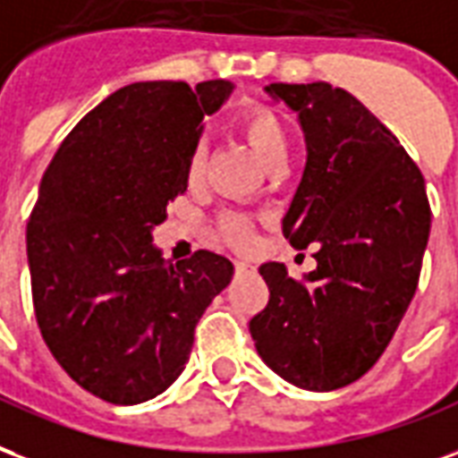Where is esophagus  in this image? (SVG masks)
Instances as JSON below:
<instances>
[{
    "label": "esophagus",
    "instance_id": "1",
    "mask_svg": "<svg viewBox=\"0 0 458 458\" xmlns=\"http://www.w3.org/2000/svg\"><path fill=\"white\" fill-rule=\"evenodd\" d=\"M233 270L236 273H249V270H253V266L246 261H233Z\"/></svg>",
    "mask_w": 458,
    "mask_h": 458
}]
</instances>
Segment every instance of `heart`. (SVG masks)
I'll return each mask as SVG.
<instances>
[{"label":"heart","mask_w":458,"mask_h":458,"mask_svg":"<svg viewBox=\"0 0 458 458\" xmlns=\"http://www.w3.org/2000/svg\"><path fill=\"white\" fill-rule=\"evenodd\" d=\"M233 126L249 141L256 156L268 165L278 168L288 153V133L280 122V116L261 105V102H246V105L233 114ZM205 170V146H195V151L188 158V178L197 180ZM215 233L229 246H249L253 239V222L249 215L242 212H225L216 216Z\"/></svg>","instance_id":"1"}]
</instances>
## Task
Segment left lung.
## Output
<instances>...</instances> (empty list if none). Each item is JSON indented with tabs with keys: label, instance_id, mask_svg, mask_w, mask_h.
Returning a JSON list of instances; mask_svg holds the SVG:
<instances>
[{
	"label": "left lung",
	"instance_id": "obj_1",
	"mask_svg": "<svg viewBox=\"0 0 458 458\" xmlns=\"http://www.w3.org/2000/svg\"><path fill=\"white\" fill-rule=\"evenodd\" d=\"M298 112L307 165L283 236L315 249L290 278L263 263L268 305L249 322L261 359L293 386L336 390L386 352L415 295L432 209L425 178L386 123L329 82L266 88Z\"/></svg>",
	"mask_w": 458,
	"mask_h": 458
}]
</instances>
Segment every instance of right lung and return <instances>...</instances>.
Segmentation results:
<instances>
[{"mask_svg": "<svg viewBox=\"0 0 458 458\" xmlns=\"http://www.w3.org/2000/svg\"><path fill=\"white\" fill-rule=\"evenodd\" d=\"M226 80L116 89L63 139L26 226L43 342L80 388L112 405L156 398L178 378L233 266L199 249L165 261L151 229L188 190V158Z\"/></svg>", "mask_w": 458, "mask_h": 458, "instance_id": "add662e5", "label": "right lung"}]
</instances>
